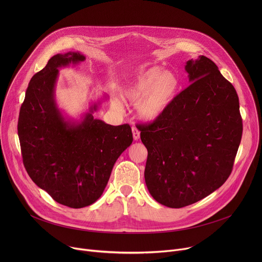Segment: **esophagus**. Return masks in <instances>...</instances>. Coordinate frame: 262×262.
<instances>
[{
  "label": "esophagus",
  "mask_w": 262,
  "mask_h": 262,
  "mask_svg": "<svg viewBox=\"0 0 262 262\" xmlns=\"http://www.w3.org/2000/svg\"><path fill=\"white\" fill-rule=\"evenodd\" d=\"M132 130H133V137H134V140L138 141V140L140 139V130H139L135 125L132 127Z\"/></svg>",
  "instance_id": "1"
}]
</instances>
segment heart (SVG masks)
I'll use <instances>...</instances> for the list:
<instances>
[{
	"instance_id": "1",
	"label": "heart",
	"mask_w": 262,
	"mask_h": 262,
	"mask_svg": "<svg viewBox=\"0 0 262 262\" xmlns=\"http://www.w3.org/2000/svg\"><path fill=\"white\" fill-rule=\"evenodd\" d=\"M177 87L178 81L173 72L151 67L127 84L122 96L132 103L139 101L137 112L140 117L154 120L169 105Z\"/></svg>"
}]
</instances>
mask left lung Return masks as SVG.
I'll use <instances>...</instances> for the list:
<instances>
[{
    "mask_svg": "<svg viewBox=\"0 0 262 262\" xmlns=\"http://www.w3.org/2000/svg\"><path fill=\"white\" fill-rule=\"evenodd\" d=\"M190 86L150 123L139 124L148 151L145 182L159 203L180 208L227 180L243 135L237 93L207 57L186 62Z\"/></svg>",
    "mask_w": 262,
    "mask_h": 262,
    "instance_id": "8db88e82",
    "label": "left lung"
}]
</instances>
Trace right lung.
<instances>
[{
    "label": "right lung",
    "mask_w": 262,
    "mask_h": 262,
    "mask_svg": "<svg viewBox=\"0 0 262 262\" xmlns=\"http://www.w3.org/2000/svg\"><path fill=\"white\" fill-rule=\"evenodd\" d=\"M85 60L80 53L52 57L35 73L20 106L17 133L24 166L31 179L56 202L82 208L103 193L117 159L133 143L128 124L110 125L92 115L66 120L55 101L58 68Z\"/></svg>",
    "instance_id": "right-lung-1"
}]
</instances>
